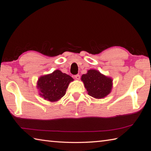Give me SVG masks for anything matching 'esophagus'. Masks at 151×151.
I'll list each match as a JSON object with an SVG mask.
<instances>
[{"mask_svg":"<svg viewBox=\"0 0 151 151\" xmlns=\"http://www.w3.org/2000/svg\"><path fill=\"white\" fill-rule=\"evenodd\" d=\"M74 78H75V79H77V80H79V79H80V76H79V74H77V75L74 76Z\"/></svg>","mask_w":151,"mask_h":151,"instance_id":"esophagus-1","label":"esophagus"}]
</instances>
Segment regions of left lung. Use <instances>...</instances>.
Masks as SVG:
<instances>
[{
	"instance_id": "1",
	"label": "left lung",
	"mask_w": 151,
	"mask_h": 151,
	"mask_svg": "<svg viewBox=\"0 0 151 151\" xmlns=\"http://www.w3.org/2000/svg\"><path fill=\"white\" fill-rule=\"evenodd\" d=\"M81 81L84 83L88 95L94 98H105L111 91L112 79L96 70H89L87 73L81 76Z\"/></svg>"
}]
</instances>
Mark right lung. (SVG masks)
Returning a JSON list of instances; mask_svg holds the SVG:
<instances>
[{
    "label": "right lung",
    "instance_id": "add662e5",
    "mask_svg": "<svg viewBox=\"0 0 151 151\" xmlns=\"http://www.w3.org/2000/svg\"><path fill=\"white\" fill-rule=\"evenodd\" d=\"M73 79L69 75L55 70L52 73L42 76L38 80L40 96L50 101H57L65 95L69 83Z\"/></svg>",
    "mask_w": 151,
    "mask_h": 151
}]
</instances>
